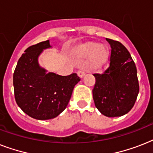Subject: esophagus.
I'll return each instance as SVG.
<instances>
[{"mask_svg":"<svg viewBox=\"0 0 153 153\" xmlns=\"http://www.w3.org/2000/svg\"><path fill=\"white\" fill-rule=\"evenodd\" d=\"M85 74H86V73H85V71H84L83 70H79V71H78V75H79V78H81V79L82 78H83Z\"/></svg>","mask_w":153,"mask_h":153,"instance_id":"34e87169","label":"esophagus"}]
</instances>
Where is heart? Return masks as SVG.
<instances>
[{
    "label": "heart",
    "mask_w": 153,
    "mask_h": 153,
    "mask_svg": "<svg viewBox=\"0 0 153 153\" xmlns=\"http://www.w3.org/2000/svg\"><path fill=\"white\" fill-rule=\"evenodd\" d=\"M78 53L82 57L90 55L89 63L91 67H98L106 59L108 48L103 44H98L95 42H87L79 47Z\"/></svg>",
    "instance_id": "1"
}]
</instances>
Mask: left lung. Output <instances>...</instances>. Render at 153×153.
Wrapping results in <instances>:
<instances>
[{
    "label": "left lung",
    "mask_w": 153,
    "mask_h": 153,
    "mask_svg": "<svg viewBox=\"0 0 153 153\" xmlns=\"http://www.w3.org/2000/svg\"><path fill=\"white\" fill-rule=\"evenodd\" d=\"M111 47L109 67L102 74H94L93 98L96 108L109 117L130 111L139 93L137 67L130 53L120 42L107 39Z\"/></svg>",
    "instance_id": "left-lung-1"
}]
</instances>
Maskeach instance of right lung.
Listing matches in <instances>:
<instances>
[{
  "mask_svg": "<svg viewBox=\"0 0 153 153\" xmlns=\"http://www.w3.org/2000/svg\"><path fill=\"white\" fill-rule=\"evenodd\" d=\"M51 48L49 40L29 47L18 60L13 74L18 106L37 120H48L59 115L67 106L74 86L80 81L75 73L61 76L40 67L39 55Z\"/></svg>",
  "mask_w": 153,
  "mask_h": 153,
  "instance_id": "obj_1",
  "label": "right lung"
}]
</instances>
